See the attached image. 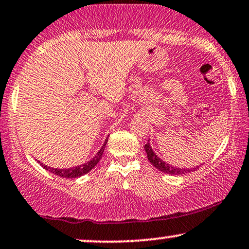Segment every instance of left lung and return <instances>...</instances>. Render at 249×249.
<instances>
[{"label":"left lung","mask_w":249,"mask_h":249,"mask_svg":"<svg viewBox=\"0 0 249 249\" xmlns=\"http://www.w3.org/2000/svg\"><path fill=\"white\" fill-rule=\"evenodd\" d=\"M144 150H146L147 157H148V160H149V162L152 163V164L155 166L156 169H159L160 171L164 172V174L172 175V176L185 175V174H188V172L194 171V170H196L197 168H199V166H196V168H192V169H188V168H177V166H174V165L169 164V163H166L165 161H163L162 159H160V157L156 155L155 152H154V150H153L152 146H150L149 140H148V142L144 144Z\"/></svg>","instance_id":"1"}]
</instances>
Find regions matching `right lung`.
<instances>
[{"label": "right lung", "instance_id": "right-lung-1", "mask_svg": "<svg viewBox=\"0 0 249 249\" xmlns=\"http://www.w3.org/2000/svg\"><path fill=\"white\" fill-rule=\"evenodd\" d=\"M107 142H108V138H107L105 143H103V146L100 148L99 152L96 153V155L93 157L90 161H88L86 163H84V164H80L78 166H73V168H69V169H55V168H50V166H47L45 164H42V163H40L41 166H43L46 170H48V171L53 172V174L59 176V177H63V178H78V177H81V176L88 174V172L90 171V170L95 168V165L99 163L100 160H101V157L103 155V152H105V148L107 146Z\"/></svg>", "mask_w": 249, "mask_h": 249}]
</instances>
